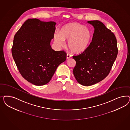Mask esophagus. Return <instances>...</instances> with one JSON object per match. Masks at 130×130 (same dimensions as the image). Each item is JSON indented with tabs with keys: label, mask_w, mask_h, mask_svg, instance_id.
I'll return each instance as SVG.
<instances>
[{
	"label": "esophagus",
	"mask_w": 130,
	"mask_h": 130,
	"mask_svg": "<svg viewBox=\"0 0 130 130\" xmlns=\"http://www.w3.org/2000/svg\"><path fill=\"white\" fill-rule=\"evenodd\" d=\"M71 56V55H70L69 54H67V58H70Z\"/></svg>",
	"instance_id": "34e87169"
}]
</instances>
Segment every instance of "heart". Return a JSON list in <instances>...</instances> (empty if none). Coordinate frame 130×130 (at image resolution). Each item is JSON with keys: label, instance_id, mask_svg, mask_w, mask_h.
<instances>
[{"label": "heart", "instance_id": "heart-1", "mask_svg": "<svg viewBox=\"0 0 130 130\" xmlns=\"http://www.w3.org/2000/svg\"><path fill=\"white\" fill-rule=\"evenodd\" d=\"M91 38V31L87 28L77 22L64 25L60 33L54 35L55 41L59 46H63L64 40H68L67 45L72 52L80 53L88 48Z\"/></svg>", "mask_w": 130, "mask_h": 130}]
</instances>
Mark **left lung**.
Returning a JSON list of instances; mask_svg holds the SVG:
<instances>
[{"instance_id": "8db88e82", "label": "left lung", "mask_w": 130, "mask_h": 130, "mask_svg": "<svg viewBox=\"0 0 130 130\" xmlns=\"http://www.w3.org/2000/svg\"><path fill=\"white\" fill-rule=\"evenodd\" d=\"M88 23L94 28L92 41L83 53L73 56L76 62L74 75L85 86L96 84L109 75L118 52L116 38L110 29L99 21Z\"/></svg>"}]
</instances>
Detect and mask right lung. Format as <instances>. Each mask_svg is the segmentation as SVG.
<instances>
[{
	"instance_id": "add662e5",
	"label": "right lung",
	"mask_w": 130,
	"mask_h": 130,
	"mask_svg": "<svg viewBox=\"0 0 130 130\" xmlns=\"http://www.w3.org/2000/svg\"><path fill=\"white\" fill-rule=\"evenodd\" d=\"M56 23L37 19L25 21L15 35L11 49L13 58L21 75L36 86L47 84L67 54L55 51L50 45Z\"/></svg>"
}]
</instances>
